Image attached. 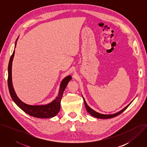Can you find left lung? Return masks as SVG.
Segmentation results:
<instances>
[{
  "instance_id": "1",
  "label": "left lung",
  "mask_w": 147,
  "mask_h": 147,
  "mask_svg": "<svg viewBox=\"0 0 147 147\" xmlns=\"http://www.w3.org/2000/svg\"><path fill=\"white\" fill-rule=\"evenodd\" d=\"M84 104H85V106H86V109L87 111V112L92 116L95 117H96V118H99V119H109V118H112V117H116L117 116H118L119 115L121 114L125 109H126L130 105V103L129 105H128L125 107L123 109H122L121 111H120V112L116 113H115V114H113V115H103V114H100V113H99L96 112H95V111H94L93 109H92L91 108H90L88 106V105L87 104L85 99H84Z\"/></svg>"
}]
</instances>
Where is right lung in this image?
I'll return each mask as SVG.
<instances>
[{
    "instance_id": "right-lung-1",
    "label": "right lung",
    "mask_w": 147,
    "mask_h": 147,
    "mask_svg": "<svg viewBox=\"0 0 147 147\" xmlns=\"http://www.w3.org/2000/svg\"><path fill=\"white\" fill-rule=\"evenodd\" d=\"M16 40V41H17ZM16 46V42L15 44V47ZM14 55V51L10 57L9 63L8 66V87L10 96L15 102L17 105L22 109L24 112H25L28 115L38 118H51L55 116L59 112L60 109V101L63 96V94L67 87L68 82L71 80V77L69 76L65 78L60 84V87L59 91L58 96L56 98L52 101L51 103L46 105H38V106H32L26 104L20 100L17 96L16 95L14 88L12 85L11 80V66L12 61Z\"/></svg>"
}]
</instances>
